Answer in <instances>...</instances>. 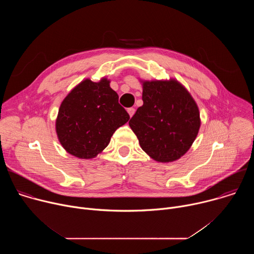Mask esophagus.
<instances>
[{"label":"esophagus","instance_id":"esophagus-1","mask_svg":"<svg viewBox=\"0 0 254 254\" xmlns=\"http://www.w3.org/2000/svg\"><path fill=\"white\" fill-rule=\"evenodd\" d=\"M134 108H132V107H129V108H127V113H128V115H129V117L131 118L133 115H134Z\"/></svg>","mask_w":254,"mask_h":254}]
</instances>
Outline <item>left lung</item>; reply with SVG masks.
Wrapping results in <instances>:
<instances>
[{
	"label": "left lung",
	"mask_w": 254,
	"mask_h": 254,
	"mask_svg": "<svg viewBox=\"0 0 254 254\" xmlns=\"http://www.w3.org/2000/svg\"><path fill=\"white\" fill-rule=\"evenodd\" d=\"M142 101L128 125L140 148L160 163L174 162L191 148L201 126L199 108L178 80H140Z\"/></svg>",
	"instance_id": "1"
}]
</instances>
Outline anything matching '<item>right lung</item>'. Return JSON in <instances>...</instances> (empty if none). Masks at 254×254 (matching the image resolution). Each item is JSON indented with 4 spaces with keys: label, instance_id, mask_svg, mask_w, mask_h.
<instances>
[{
    "label": "right lung",
    "instance_id": "right-lung-1",
    "mask_svg": "<svg viewBox=\"0 0 254 254\" xmlns=\"http://www.w3.org/2000/svg\"><path fill=\"white\" fill-rule=\"evenodd\" d=\"M111 80H82L61 102L55 123L64 150L79 159H93L111 141L114 132L127 124L129 116L119 103Z\"/></svg>",
    "mask_w": 254,
    "mask_h": 254
}]
</instances>
